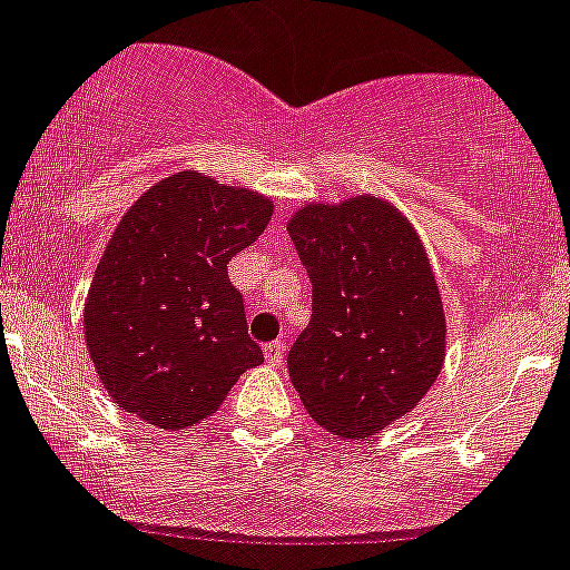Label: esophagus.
I'll return each mask as SVG.
<instances>
[{
	"instance_id": "esophagus-1",
	"label": "esophagus",
	"mask_w": 570,
	"mask_h": 570,
	"mask_svg": "<svg viewBox=\"0 0 570 570\" xmlns=\"http://www.w3.org/2000/svg\"><path fill=\"white\" fill-rule=\"evenodd\" d=\"M264 358H266V364H272V367H281V361H284V344H281V341H272V344H266Z\"/></svg>"
}]
</instances>
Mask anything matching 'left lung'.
<instances>
[{
  "label": "left lung",
  "instance_id": "left-lung-1",
  "mask_svg": "<svg viewBox=\"0 0 570 570\" xmlns=\"http://www.w3.org/2000/svg\"><path fill=\"white\" fill-rule=\"evenodd\" d=\"M313 281L289 379L313 422L370 439L407 415L444 364L442 295L419 232L370 195L306 203L286 224Z\"/></svg>",
  "mask_w": 570,
  "mask_h": 570
}]
</instances>
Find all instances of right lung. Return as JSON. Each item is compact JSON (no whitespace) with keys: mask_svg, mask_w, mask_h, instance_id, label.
<instances>
[{"mask_svg":"<svg viewBox=\"0 0 570 570\" xmlns=\"http://www.w3.org/2000/svg\"><path fill=\"white\" fill-rule=\"evenodd\" d=\"M272 200L200 171L155 183L114 229L86 298V344L117 407L160 430L206 422L264 361L229 261Z\"/></svg>","mask_w":570,"mask_h":570,"instance_id":"obj_1","label":"right lung"}]
</instances>
